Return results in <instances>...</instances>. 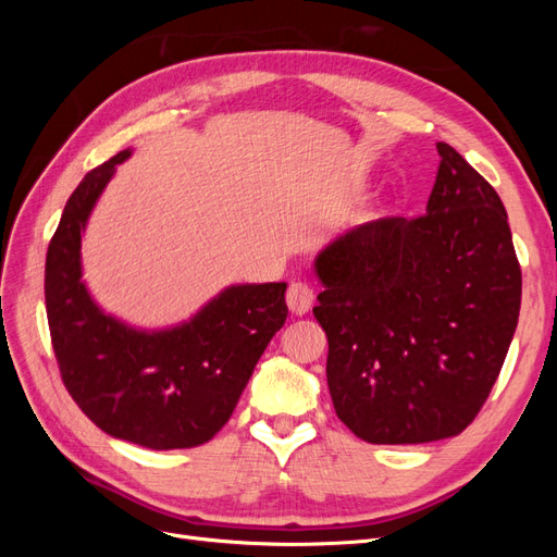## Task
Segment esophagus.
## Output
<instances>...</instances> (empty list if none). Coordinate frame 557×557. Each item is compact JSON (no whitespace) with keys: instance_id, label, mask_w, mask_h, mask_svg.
Instances as JSON below:
<instances>
[{"instance_id":"esophagus-1","label":"esophagus","mask_w":557,"mask_h":557,"mask_svg":"<svg viewBox=\"0 0 557 557\" xmlns=\"http://www.w3.org/2000/svg\"><path fill=\"white\" fill-rule=\"evenodd\" d=\"M285 299H288L290 311L301 315V313H307L313 305V288L305 281H293L288 285V297H285Z\"/></svg>"}]
</instances>
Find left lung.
Here are the masks:
<instances>
[{
  "instance_id": "obj_1",
  "label": "left lung",
  "mask_w": 557,
  "mask_h": 557,
  "mask_svg": "<svg viewBox=\"0 0 557 557\" xmlns=\"http://www.w3.org/2000/svg\"><path fill=\"white\" fill-rule=\"evenodd\" d=\"M436 150L425 213L379 218L315 260L334 411L369 444L460 434L518 325L522 276L502 199L458 150Z\"/></svg>"
}]
</instances>
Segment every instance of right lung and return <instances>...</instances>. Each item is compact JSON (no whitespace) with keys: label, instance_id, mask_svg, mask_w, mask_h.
I'll use <instances>...</instances> for the list:
<instances>
[{"label":"right lung","instance_id":"right-lung-1","mask_svg":"<svg viewBox=\"0 0 557 557\" xmlns=\"http://www.w3.org/2000/svg\"><path fill=\"white\" fill-rule=\"evenodd\" d=\"M129 150L95 166L66 201L46 256V315L66 393L115 440L193 448L221 430L288 318L285 283L232 285L190 323L137 332L95 307L81 283V232Z\"/></svg>","mask_w":557,"mask_h":557}]
</instances>
